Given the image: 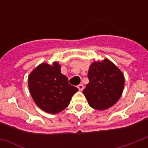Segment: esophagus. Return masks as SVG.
Here are the masks:
<instances>
[{
    "mask_svg": "<svg viewBox=\"0 0 148 148\" xmlns=\"http://www.w3.org/2000/svg\"><path fill=\"white\" fill-rule=\"evenodd\" d=\"M77 88H78L80 91H82V90H84V85L83 84H79V85L77 86Z\"/></svg>",
    "mask_w": 148,
    "mask_h": 148,
    "instance_id": "1",
    "label": "esophagus"
}]
</instances>
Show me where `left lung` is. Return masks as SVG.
<instances>
[{
    "label": "left lung",
    "instance_id": "8db88e82",
    "mask_svg": "<svg viewBox=\"0 0 148 148\" xmlns=\"http://www.w3.org/2000/svg\"><path fill=\"white\" fill-rule=\"evenodd\" d=\"M89 83L83 94L89 105L95 110H103L117 103L124 87L121 71L107 58L95 60L90 65L88 74Z\"/></svg>",
    "mask_w": 148,
    "mask_h": 148
}]
</instances>
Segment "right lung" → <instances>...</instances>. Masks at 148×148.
I'll return each instance as SVG.
<instances>
[{
	"instance_id": "1",
	"label": "right lung",
	"mask_w": 148,
	"mask_h": 148,
	"mask_svg": "<svg viewBox=\"0 0 148 148\" xmlns=\"http://www.w3.org/2000/svg\"><path fill=\"white\" fill-rule=\"evenodd\" d=\"M29 90L38 107L49 114H58L69 105L72 96L78 90L61 74L57 61L51 65L42 63L28 76Z\"/></svg>"
}]
</instances>
